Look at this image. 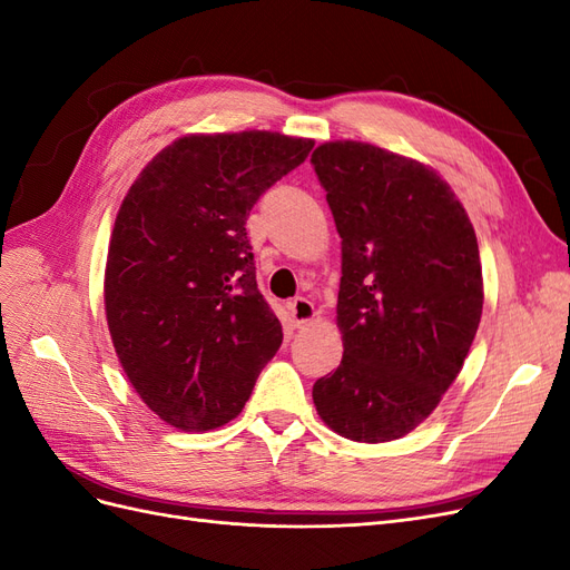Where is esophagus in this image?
I'll return each mask as SVG.
<instances>
[{
	"label": "esophagus",
	"mask_w": 570,
	"mask_h": 570,
	"mask_svg": "<svg viewBox=\"0 0 570 570\" xmlns=\"http://www.w3.org/2000/svg\"><path fill=\"white\" fill-rule=\"evenodd\" d=\"M287 308H289V316H292V323L295 325H304V323H308L314 318V304L308 302L306 297H295L292 299L289 304H287Z\"/></svg>",
	"instance_id": "obj_1"
}]
</instances>
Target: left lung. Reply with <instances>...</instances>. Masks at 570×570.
I'll list each match as a JSON object with an SVG mask.
<instances>
[{"label":"left lung","mask_w":570,"mask_h":570,"mask_svg":"<svg viewBox=\"0 0 570 570\" xmlns=\"http://www.w3.org/2000/svg\"><path fill=\"white\" fill-rule=\"evenodd\" d=\"M342 237L344 352L318 377V416L342 438L390 442L440 404L482 314L478 239L435 170L366 142L312 154Z\"/></svg>","instance_id":"8db88e82"}]
</instances>
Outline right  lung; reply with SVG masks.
I'll use <instances>...</instances> for the list:
<instances>
[{"instance_id":"right-lung-1","label":"right lung","mask_w":570,"mask_h":570,"mask_svg":"<svg viewBox=\"0 0 570 570\" xmlns=\"http://www.w3.org/2000/svg\"><path fill=\"white\" fill-rule=\"evenodd\" d=\"M312 149L264 130L180 137L120 204L105 275L109 333L137 394L174 428L233 421L281 347L245 223Z\"/></svg>"}]
</instances>
